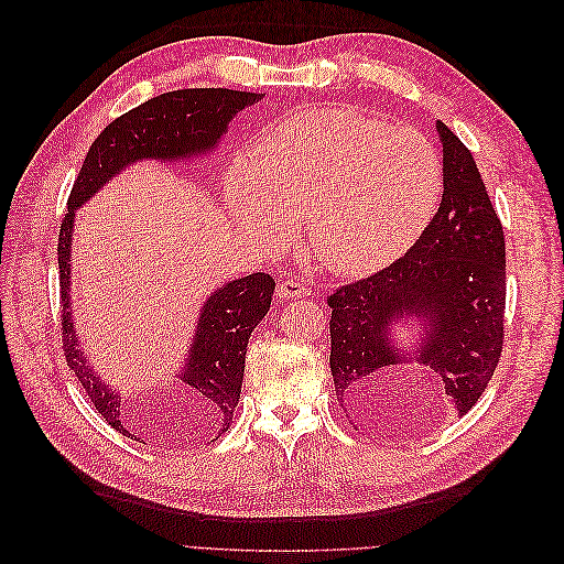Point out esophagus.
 Wrapping results in <instances>:
<instances>
[{
  "label": "esophagus",
  "instance_id": "1",
  "mask_svg": "<svg viewBox=\"0 0 564 564\" xmlns=\"http://www.w3.org/2000/svg\"><path fill=\"white\" fill-rule=\"evenodd\" d=\"M278 296L282 301H292V299H301V296H308V289H305L301 282L296 280H282L278 284Z\"/></svg>",
  "mask_w": 564,
  "mask_h": 564
}]
</instances>
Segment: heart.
Here are the masks:
<instances>
[{
  "label": "heart",
  "mask_w": 564,
  "mask_h": 564,
  "mask_svg": "<svg viewBox=\"0 0 564 564\" xmlns=\"http://www.w3.org/2000/svg\"><path fill=\"white\" fill-rule=\"evenodd\" d=\"M442 160L423 133L352 108H308L237 158L224 195L242 230L282 242L308 216V242L338 275L395 261L431 224Z\"/></svg>",
  "instance_id": "obj_1"
}]
</instances>
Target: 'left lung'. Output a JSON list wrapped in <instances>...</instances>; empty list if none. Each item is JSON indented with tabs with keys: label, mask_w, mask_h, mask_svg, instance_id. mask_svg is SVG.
<instances>
[{
	"label": "left lung",
	"mask_w": 564,
	"mask_h": 564,
	"mask_svg": "<svg viewBox=\"0 0 564 564\" xmlns=\"http://www.w3.org/2000/svg\"><path fill=\"white\" fill-rule=\"evenodd\" d=\"M440 209L402 259L336 289L329 367L336 398L360 425L383 421L382 402L402 381L440 383L454 414L480 400L503 344L506 245L470 150L437 119ZM417 332L401 344V327ZM409 338V336H406Z\"/></svg>",
	"instance_id": "8db88e82"
}]
</instances>
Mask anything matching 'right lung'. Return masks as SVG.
<instances>
[{"mask_svg": "<svg viewBox=\"0 0 564 564\" xmlns=\"http://www.w3.org/2000/svg\"><path fill=\"white\" fill-rule=\"evenodd\" d=\"M263 96L232 89H181L145 100L100 131L67 199V214L58 235L65 360L98 414L131 440H141L135 433L139 406L94 369L82 350V336L75 332L70 263L77 209L106 183L139 162L176 164L214 155L235 115L259 104ZM272 292L275 280L265 272H253L216 286L202 303L191 348L174 371V386L187 395L183 400L187 402L185 414H191L195 437L214 442L230 429L232 412L240 402L249 336L270 311Z\"/></svg>", "mask_w": 564, "mask_h": 564, "instance_id": "right-lung-1", "label": "right lung"}]
</instances>
